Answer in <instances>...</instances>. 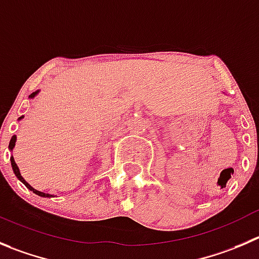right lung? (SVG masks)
<instances>
[{"instance_id":"right-lung-1","label":"right lung","mask_w":259,"mask_h":259,"mask_svg":"<svg viewBox=\"0 0 259 259\" xmlns=\"http://www.w3.org/2000/svg\"><path fill=\"white\" fill-rule=\"evenodd\" d=\"M35 94H36V93H33V94H30V98L35 97ZM21 118H23V117H20V119H21ZM15 141H16V137H15V136H12V137H11V141H10V145H9L10 150H12V149H14V146H15ZM11 165H12V169H14V173H15V176H16L17 178L20 179V181L23 182L24 184H25V186H26V188H29V189H30V191H33L34 193H35V194H38V196H41V197H51V194H48V193H43V192H39V191H36V189H34L33 187H31L30 184L28 183V182H25V179H24L23 177H21V174H20V170H19V168H17V165H16V162H15L14 157H11Z\"/></svg>"}]
</instances>
